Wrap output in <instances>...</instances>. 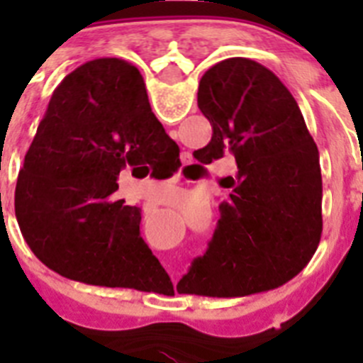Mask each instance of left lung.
Listing matches in <instances>:
<instances>
[{"label": "left lung", "instance_id": "obj_1", "mask_svg": "<svg viewBox=\"0 0 363 363\" xmlns=\"http://www.w3.org/2000/svg\"><path fill=\"white\" fill-rule=\"evenodd\" d=\"M198 107L213 138L194 158L233 154L238 171L225 185L230 194L209 249L176 289L230 298L280 287L309 264L322 236L318 147L289 89L247 57L223 60L201 76Z\"/></svg>", "mask_w": 363, "mask_h": 363}]
</instances>
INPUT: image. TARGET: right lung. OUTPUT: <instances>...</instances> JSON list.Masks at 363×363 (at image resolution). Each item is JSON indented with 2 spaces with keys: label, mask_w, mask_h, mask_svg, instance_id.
Listing matches in <instances>:
<instances>
[{
  "label": "right lung",
  "mask_w": 363,
  "mask_h": 363,
  "mask_svg": "<svg viewBox=\"0 0 363 363\" xmlns=\"http://www.w3.org/2000/svg\"><path fill=\"white\" fill-rule=\"evenodd\" d=\"M176 152L136 67L99 57L67 74L16 185V218L30 251L89 285L150 291L169 280L140 236L142 211L112 194L120 172L156 171Z\"/></svg>",
  "instance_id": "1"
}]
</instances>
